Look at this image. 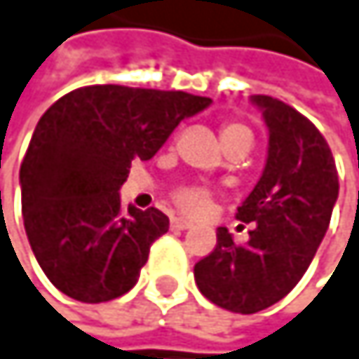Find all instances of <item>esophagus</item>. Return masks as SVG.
Instances as JSON below:
<instances>
[{"instance_id":"obj_1","label":"esophagus","mask_w":359,"mask_h":359,"mask_svg":"<svg viewBox=\"0 0 359 359\" xmlns=\"http://www.w3.org/2000/svg\"><path fill=\"white\" fill-rule=\"evenodd\" d=\"M170 227H172V229H189V227H191V223H189L187 219L174 217V219L170 221Z\"/></svg>"}]
</instances>
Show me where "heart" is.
<instances>
[{"instance_id":"1","label":"heart","mask_w":359,"mask_h":359,"mask_svg":"<svg viewBox=\"0 0 359 359\" xmlns=\"http://www.w3.org/2000/svg\"><path fill=\"white\" fill-rule=\"evenodd\" d=\"M221 140L227 147L232 144H247L251 149L253 142V134L247 125L236 123V121H229L221 125ZM172 204L176 206V210H181L187 217H198L202 212H206L208 204H210V191L206 187L200 185H178L172 191Z\"/></svg>"}]
</instances>
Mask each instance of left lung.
<instances>
[{"mask_svg": "<svg viewBox=\"0 0 359 359\" xmlns=\"http://www.w3.org/2000/svg\"><path fill=\"white\" fill-rule=\"evenodd\" d=\"M268 125L264 174L236 219L257 223L247 245L225 227L196 264L200 292L217 306L251 315L285 298L311 266L339 198V172L317 127L290 104L255 95Z\"/></svg>", "mask_w": 359, "mask_h": 359, "instance_id": "8db88e82", "label": "left lung"}]
</instances>
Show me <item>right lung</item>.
I'll return each mask as SVG.
<instances>
[{
  "label": "right lung",
  "instance_id": "1",
  "mask_svg": "<svg viewBox=\"0 0 359 359\" xmlns=\"http://www.w3.org/2000/svg\"><path fill=\"white\" fill-rule=\"evenodd\" d=\"M210 97L91 85L59 97L38 121L20 163L22 221L50 283L79 302L130 292L151 245L168 232L157 208L123 210L132 159H151Z\"/></svg>",
  "mask_w": 359,
  "mask_h": 359
}]
</instances>
